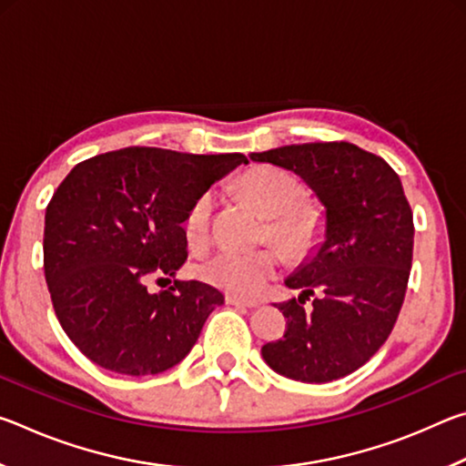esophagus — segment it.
<instances>
[{
	"mask_svg": "<svg viewBox=\"0 0 466 466\" xmlns=\"http://www.w3.org/2000/svg\"><path fill=\"white\" fill-rule=\"evenodd\" d=\"M226 304L236 306V309H248V310L257 309V304H255V302H247V299L236 298V296H226Z\"/></svg>",
	"mask_w": 466,
	"mask_h": 466,
	"instance_id": "1",
	"label": "esophagus"
}]
</instances>
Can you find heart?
<instances>
[{"mask_svg":"<svg viewBox=\"0 0 466 466\" xmlns=\"http://www.w3.org/2000/svg\"><path fill=\"white\" fill-rule=\"evenodd\" d=\"M238 193L267 216L263 240L278 244L257 250H219L199 267V275L218 289L238 298H257L278 278L283 256L291 263H304L317 255L327 236L325 209L317 201L302 199L304 183L289 172L258 167L236 183ZM216 195L205 191L188 205L183 230L191 248H205L211 238Z\"/></svg>","mask_w":466,"mask_h":466,"instance_id":"heart-1","label":"heart"}]
</instances>
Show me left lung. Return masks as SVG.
<instances>
[{
    "instance_id": "obj_1",
    "label": "left lung",
    "mask_w": 466,
    "mask_h": 466,
    "mask_svg": "<svg viewBox=\"0 0 466 466\" xmlns=\"http://www.w3.org/2000/svg\"><path fill=\"white\" fill-rule=\"evenodd\" d=\"M250 160L296 172L327 208V240L286 281L302 289L279 304L286 333L263 345L275 372L330 382L380 350L403 306L413 261V211L397 172L347 141L286 146ZM313 309L303 310L306 299Z\"/></svg>"
}]
</instances>
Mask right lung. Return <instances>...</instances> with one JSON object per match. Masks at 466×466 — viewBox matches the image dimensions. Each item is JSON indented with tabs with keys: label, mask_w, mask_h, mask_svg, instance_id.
<instances>
[{
	"label": "right lung",
	"mask_w": 466,
	"mask_h": 466,
	"mask_svg": "<svg viewBox=\"0 0 466 466\" xmlns=\"http://www.w3.org/2000/svg\"><path fill=\"white\" fill-rule=\"evenodd\" d=\"M247 162L133 146L88 157L63 178L45 211L43 267L59 325L86 358L147 376L191 351L224 296L195 279L149 294L146 281L183 267L188 205Z\"/></svg>",
	"instance_id": "1"
}]
</instances>
